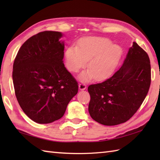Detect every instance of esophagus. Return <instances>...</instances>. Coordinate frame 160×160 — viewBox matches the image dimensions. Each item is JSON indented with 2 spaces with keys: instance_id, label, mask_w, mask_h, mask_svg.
Segmentation results:
<instances>
[{
  "instance_id": "34e87169",
  "label": "esophagus",
  "mask_w": 160,
  "mask_h": 160,
  "mask_svg": "<svg viewBox=\"0 0 160 160\" xmlns=\"http://www.w3.org/2000/svg\"><path fill=\"white\" fill-rule=\"evenodd\" d=\"M86 88H87V85H86V84L84 83V82H81L79 84V89L80 90H84V89H86Z\"/></svg>"
}]
</instances>
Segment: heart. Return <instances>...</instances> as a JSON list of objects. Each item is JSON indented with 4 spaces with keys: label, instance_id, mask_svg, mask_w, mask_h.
<instances>
[{
    "label": "heart",
    "instance_id": "b5f03b06",
    "mask_svg": "<svg viewBox=\"0 0 160 160\" xmlns=\"http://www.w3.org/2000/svg\"><path fill=\"white\" fill-rule=\"evenodd\" d=\"M122 49L112 45L111 40L102 37H87L80 40L77 47H70L65 52L67 66L70 71L78 72L88 60L89 70L81 75V79L93 76L100 80L109 76L118 65Z\"/></svg>",
    "mask_w": 160,
    "mask_h": 160
}]
</instances>
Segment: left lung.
Returning a JSON list of instances; mask_svg holds the SVG:
<instances>
[{"instance_id":"1","label":"left lung","mask_w":160,"mask_h":160,"mask_svg":"<svg viewBox=\"0 0 160 160\" xmlns=\"http://www.w3.org/2000/svg\"><path fill=\"white\" fill-rule=\"evenodd\" d=\"M151 81L149 57L133 42L120 69L104 82L88 87L91 117L106 126L127 122L144 102Z\"/></svg>"}]
</instances>
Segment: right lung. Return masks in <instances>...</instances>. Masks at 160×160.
I'll use <instances>...</instances> for the list:
<instances>
[{
	"mask_svg": "<svg viewBox=\"0 0 160 160\" xmlns=\"http://www.w3.org/2000/svg\"><path fill=\"white\" fill-rule=\"evenodd\" d=\"M62 33L45 31L30 37L13 64L16 97L28 116L39 124L59 120L78 91V83L63 63Z\"/></svg>",
	"mask_w": 160,
	"mask_h": 160,
	"instance_id": "add662e5",
	"label": "right lung"
}]
</instances>
